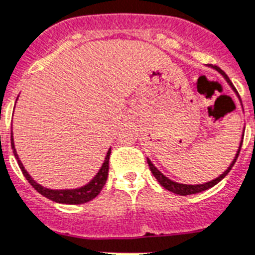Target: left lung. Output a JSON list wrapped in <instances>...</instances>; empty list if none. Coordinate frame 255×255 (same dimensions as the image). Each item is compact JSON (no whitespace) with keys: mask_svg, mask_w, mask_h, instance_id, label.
Segmentation results:
<instances>
[{"mask_svg":"<svg viewBox=\"0 0 255 255\" xmlns=\"http://www.w3.org/2000/svg\"><path fill=\"white\" fill-rule=\"evenodd\" d=\"M214 69H216V70L220 73V74L223 75V77L226 78V81L228 82V85L232 87V90L237 94V96H239V92H237V90L235 87H233L232 85V82L229 81V78L227 77V74L224 73V71L220 69V67L218 66H214ZM244 136V135H243ZM241 144H243V142L240 143V147H239V150H237V153H236V156H235V159H233L232 164L229 165L228 169L224 172V173L222 174V176H219L218 178H215V180H212L210 181V182H206V184H201V185H186V184H178V182H174V181L169 180L168 177H165L163 173H161L160 170L157 169L155 165H153L152 163H151L150 159H147V163H148V167H150L151 172H152V174L155 176V178H156L157 181H159V184L163 186V188H165L167 190L172 191V193H174V194H178V195H190V194H197V193H201V191H205L207 190V189L212 188V186H215L218 182H220V181L223 180V178L226 177L227 174H228V172L231 169H232V167L235 165V163H236L237 160V157H239V153H240V150H241Z\"/></svg>","mask_w":255,"mask_h":255,"instance_id":"1","label":"left lung"}]
</instances>
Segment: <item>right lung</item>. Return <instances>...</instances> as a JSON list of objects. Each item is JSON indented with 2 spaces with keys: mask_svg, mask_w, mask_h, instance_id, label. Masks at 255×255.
Listing matches in <instances>:
<instances>
[{
  "mask_svg": "<svg viewBox=\"0 0 255 255\" xmlns=\"http://www.w3.org/2000/svg\"><path fill=\"white\" fill-rule=\"evenodd\" d=\"M12 136V135H11ZM11 147L12 151H14V155H15L16 160H18L19 168L22 169L23 176L27 178L29 184L32 185V188L36 191H39L40 194L44 195L45 198L50 199V201L57 202V203H66V205H81V203H86V202H90L96 197V195L102 191L103 186L107 182V178H108V170H109V156H111V148L107 152V156H105V160L103 163L102 168L98 172V174L92 178L87 185L82 186L79 189H67V190H52V189L43 188L41 185H39L36 181H33L32 177L27 173V170L24 169L23 164L20 163L18 157V153L15 151V147H14V142H12L11 138Z\"/></svg>",
  "mask_w": 255,
  "mask_h": 255,
  "instance_id": "right-lung-1",
  "label": "right lung"
}]
</instances>
